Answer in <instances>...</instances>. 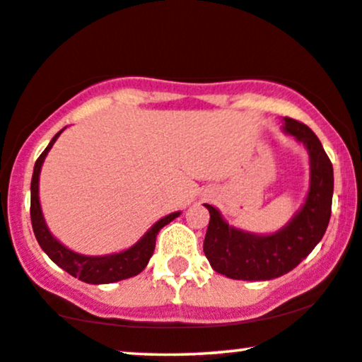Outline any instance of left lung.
<instances>
[{"mask_svg": "<svg viewBox=\"0 0 362 362\" xmlns=\"http://www.w3.org/2000/svg\"><path fill=\"white\" fill-rule=\"evenodd\" d=\"M283 131L308 148L311 178L305 205L290 223L273 235H255L230 226L215 206L210 211L204 253L216 273L231 279L262 281L281 276L310 255L327 228L331 216L332 163L320 139L300 120L285 117Z\"/></svg>", "mask_w": 362, "mask_h": 362, "instance_id": "left-lung-1", "label": "left lung"}]
</instances>
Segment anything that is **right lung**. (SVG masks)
<instances>
[{
  "label": "right lung",
  "mask_w": 362,
  "mask_h": 362,
  "mask_svg": "<svg viewBox=\"0 0 362 362\" xmlns=\"http://www.w3.org/2000/svg\"><path fill=\"white\" fill-rule=\"evenodd\" d=\"M64 131V129H62ZM59 131L52 137L49 146L45 148V152L37 157L35 163V172H33L31 178V223L33 231H35L37 243L42 248L47 257L54 262L57 267H61L64 272L72 274L74 278H79L81 281L90 283V285H104V283H114L120 281V279L132 278L142 272L147 267L148 259H151L153 250H156V238L157 233L160 231L162 226L170 223L173 218L180 215V211L170 214L163 216L152 225V228L147 231L139 242L125 252L115 253V255H105V257H86V255H79L76 252H71L64 245H61L57 240L52 237L49 228L46 226L45 216H42L41 205H40V195H37V189H40V172L41 165L45 162V157L47 152L51 151L52 144L59 137Z\"/></svg>",
  "instance_id": "right-lung-1"
}]
</instances>
